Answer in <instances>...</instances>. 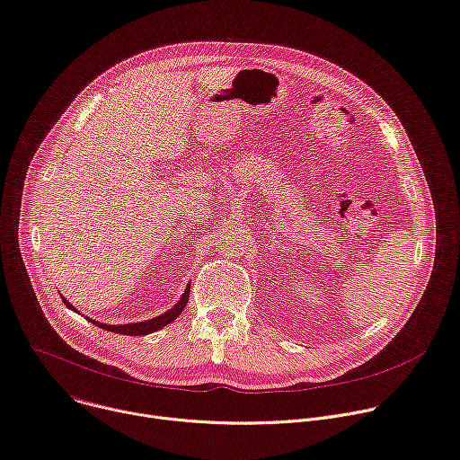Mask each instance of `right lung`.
<instances>
[{"mask_svg": "<svg viewBox=\"0 0 460 460\" xmlns=\"http://www.w3.org/2000/svg\"><path fill=\"white\" fill-rule=\"evenodd\" d=\"M188 297H190V287L184 290V296L181 297V301L175 305V307H173L172 311L164 313L163 316H157V318L147 320V322H140V323H128V325H106V323H98V322H94V320H89V322H93V323H94V325H98L100 329L110 331V332H119V334H128V336H144V334L155 332V331H159V329L166 327L168 323H172V322H173V320L182 313V309L186 307ZM62 299H64V303L67 305L69 309H73V305H71L66 297H62Z\"/></svg>", "mask_w": 460, "mask_h": 460, "instance_id": "1", "label": "right lung"}]
</instances>
